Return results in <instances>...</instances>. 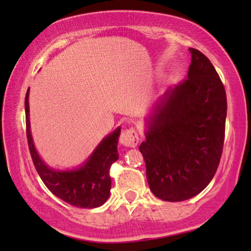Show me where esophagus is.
<instances>
[{
    "label": "esophagus",
    "instance_id": "1",
    "mask_svg": "<svg viewBox=\"0 0 251 251\" xmlns=\"http://www.w3.org/2000/svg\"><path fill=\"white\" fill-rule=\"evenodd\" d=\"M120 143L126 147H136L139 143V136L137 130L133 128L123 130L120 136Z\"/></svg>",
    "mask_w": 251,
    "mask_h": 251
}]
</instances>
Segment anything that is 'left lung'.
I'll list each match as a JSON object with an SVG mask.
<instances>
[{
    "label": "left lung",
    "instance_id": "left-lung-1",
    "mask_svg": "<svg viewBox=\"0 0 251 251\" xmlns=\"http://www.w3.org/2000/svg\"><path fill=\"white\" fill-rule=\"evenodd\" d=\"M188 50L187 77L157 99L139 146L151 191L170 202L188 200L208 186L224 145V84L201 51Z\"/></svg>",
    "mask_w": 251,
    "mask_h": 251
}]
</instances>
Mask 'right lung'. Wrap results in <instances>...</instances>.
I'll list each match as a JSON object with an SVG mask.
<instances>
[{
  "label": "right lung",
  "mask_w": 251,
  "mask_h": 251,
  "mask_svg": "<svg viewBox=\"0 0 251 251\" xmlns=\"http://www.w3.org/2000/svg\"><path fill=\"white\" fill-rule=\"evenodd\" d=\"M28 91L25 98L26 135L30 156L41 179L51 193L74 207H100L107 201L111 192L109 168L119 159L118 142L121 128L106 136L80 168L66 171L54 170L43 162L34 146L30 133Z\"/></svg>",
  "instance_id": "add662e5"
}]
</instances>
